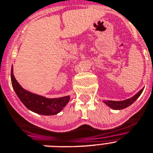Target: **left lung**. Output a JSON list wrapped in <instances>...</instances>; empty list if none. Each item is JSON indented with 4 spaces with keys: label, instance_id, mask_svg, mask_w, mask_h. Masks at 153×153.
I'll use <instances>...</instances> for the list:
<instances>
[{
    "label": "left lung",
    "instance_id": "obj_1",
    "mask_svg": "<svg viewBox=\"0 0 153 153\" xmlns=\"http://www.w3.org/2000/svg\"><path fill=\"white\" fill-rule=\"evenodd\" d=\"M144 88H142L138 93H136L134 96H132L131 98L128 99L126 100L123 101H111V100H103V102L105 104H106L108 106H110V108L114 109V110H122V109L126 108L130 105H131L134 101L137 100L140 96V95L142 94V91Z\"/></svg>",
    "mask_w": 153,
    "mask_h": 153
}]
</instances>
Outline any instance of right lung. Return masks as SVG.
Listing matches in <instances>:
<instances>
[{
  "label": "right lung",
  "instance_id": "right-lung-1",
  "mask_svg": "<svg viewBox=\"0 0 153 153\" xmlns=\"http://www.w3.org/2000/svg\"><path fill=\"white\" fill-rule=\"evenodd\" d=\"M11 79L12 87L21 102L29 110L38 114L48 116L58 114L70 100L69 96L60 98L48 99L25 90L15 79L13 74V67L11 68Z\"/></svg>",
  "mask_w": 153,
  "mask_h": 153
}]
</instances>
